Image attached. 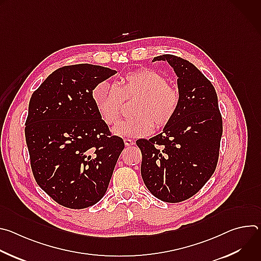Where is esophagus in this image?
Segmentation results:
<instances>
[{"label":"esophagus","mask_w":261,"mask_h":261,"mask_svg":"<svg viewBox=\"0 0 261 261\" xmlns=\"http://www.w3.org/2000/svg\"><path fill=\"white\" fill-rule=\"evenodd\" d=\"M124 142H125V145H126V146H131V145L134 144V141H133L132 139H130V138H125V139H124Z\"/></svg>","instance_id":"34e87169"}]
</instances>
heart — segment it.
Masks as SVG:
<instances>
[{
    "label": "heart",
    "mask_w": 261,
    "mask_h": 261,
    "mask_svg": "<svg viewBox=\"0 0 261 261\" xmlns=\"http://www.w3.org/2000/svg\"><path fill=\"white\" fill-rule=\"evenodd\" d=\"M93 100L102 121L107 125L118 122L124 100L137 98L131 119L121 121L113 130L122 137H142L156 127L168 125L179 106L178 90L168 85V80L153 69H137L128 72L117 85L99 83L92 92Z\"/></svg>",
    "instance_id": "heart-1"
}]
</instances>
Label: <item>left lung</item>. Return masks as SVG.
<instances>
[{"label":"left lung","instance_id":"8db88e82","mask_svg":"<svg viewBox=\"0 0 261 261\" xmlns=\"http://www.w3.org/2000/svg\"><path fill=\"white\" fill-rule=\"evenodd\" d=\"M167 61L177 76L179 106L163 132L138 139L141 176L155 197L180 202L196 194L214 173L222 137V117L212 83L189 61L173 55Z\"/></svg>","mask_w":261,"mask_h":261}]
</instances>
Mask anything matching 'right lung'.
Returning <instances> with one entry per match:
<instances>
[{"instance_id": "obj_1", "label": "right lung", "mask_w": 261, "mask_h": 261, "mask_svg": "<svg viewBox=\"0 0 261 261\" xmlns=\"http://www.w3.org/2000/svg\"><path fill=\"white\" fill-rule=\"evenodd\" d=\"M106 67L77 64L54 71L29 103L25 141L34 177L59 204L86 208L105 194L124 150L100 118L92 92L115 75Z\"/></svg>"}]
</instances>
